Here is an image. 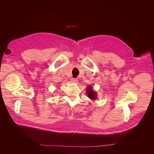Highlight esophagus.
Instances as JSON below:
<instances>
[{
  "mask_svg": "<svg viewBox=\"0 0 154 154\" xmlns=\"http://www.w3.org/2000/svg\"><path fill=\"white\" fill-rule=\"evenodd\" d=\"M71 82L73 83H77L78 82V80L77 78H72L71 79Z\"/></svg>",
  "mask_w": 154,
  "mask_h": 154,
  "instance_id": "obj_1",
  "label": "esophagus"
}]
</instances>
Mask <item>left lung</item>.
Returning <instances> with one entry per match:
<instances>
[{"label": "left lung", "mask_w": 154, "mask_h": 154, "mask_svg": "<svg viewBox=\"0 0 154 154\" xmlns=\"http://www.w3.org/2000/svg\"><path fill=\"white\" fill-rule=\"evenodd\" d=\"M87 95L90 99L94 100L96 97V92L92 90V88L91 87H88L87 88Z\"/></svg>", "instance_id": "obj_1"}]
</instances>
